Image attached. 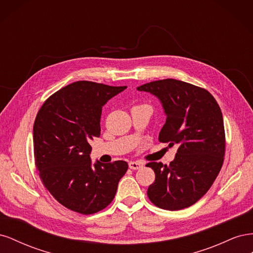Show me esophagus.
I'll return each mask as SVG.
<instances>
[{
    "label": "esophagus",
    "mask_w": 253,
    "mask_h": 253,
    "mask_svg": "<svg viewBox=\"0 0 253 253\" xmlns=\"http://www.w3.org/2000/svg\"><path fill=\"white\" fill-rule=\"evenodd\" d=\"M128 167H129V169H132V170H138V169H141V168L143 167V164L139 163V162H129Z\"/></svg>",
    "instance_id": "esophagus-1"
}]
</instances>
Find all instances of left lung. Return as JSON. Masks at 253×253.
Instances as JSON below:
<instances>
[{"label": "left lung", "instance_id": "1", "mask_svg": "<svg viewBox=\"0 0 253 253\" xmlns=\"http://www.w3.org/2000/svg\"><path fill=\"white\" fill-rule=\"evenodd\" d=\"M159 99L167 116L160 142L178 145L169 166L149 163L155 181L148 189L150 201L162 209L188 208L202 198L224 163L223 114L208 90L183 81L164 79L137 87Z\"/></svg>", "mask_w": 253, "mask_h": 253}]
</instances>
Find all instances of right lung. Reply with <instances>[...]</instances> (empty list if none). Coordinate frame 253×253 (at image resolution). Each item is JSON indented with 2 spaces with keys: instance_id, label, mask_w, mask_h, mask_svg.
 I'll list each match as a JSON object with an SVG mask.
<instances>
[{
  "instance_id": "obj_1",
  "label": "right lung",
  "mask_w": 253,
  "mask_h": 253,
  "mask_svg": "<svg viewBox=\"0 0 253 253\" xmlns=\"http://www.w3.org/2000/svg\"><path fill=\"white\" fill-rule=\"evenodd\" d=\"M126 88L77 81L51 95L37 114L36 167L45 188L67 209L93 214L114 200L127 164H91L89 142L100 136L102 106Z\"/></svg>"
}]
</instances>
